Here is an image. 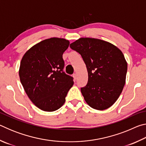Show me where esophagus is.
<instances>
[{"label": "esophagus", "instance_id": "obj_1", "mask_svg": "<svg viewBox=\"0 0 146 146\" xmlns=\"http://www.w3.org/2000/svg\"><path fill=\"white\" fill-rule=\"evenodd\" d=\"M73 76L74 79H75V80H76V78H77V75H76V73H74L73 75Z\"/></svg>", "mask_w": 146, "mask_h": 146}]
</instances>
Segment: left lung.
Here are the masks:
<instances>
[{
    "instance_id": "obj_1",
    "label": "left lung",
    "mask_w": 146,
    "mask_h": 146,
    "mask_svg": "<svg viewBox=\"0 0 146 146\" xmlns=\"http://www.w3.org/2000/svg\"><path fill=\"white\" fill-rule=\"evenodd\" d=\"M70 48L82 56L88 73V81L81 88L84 98L93 109L111 107L125 85L127 64L123 53L115 46L100 39L80 38Z\"/></svg>"
}]
</instances>
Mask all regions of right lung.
Returning a JSON list of instances; mask_svg holds the SVG:
<instances>
[{"label": "right lung", "mask_w": 146, "mask_h": 146, "mask_svg": "<svg viewBox=\"0 0 146 146\" xmlns=\"http://www.w3.org/2000/svg\"><path fill=\"white\" fill-rule=\"evenodd\" d=\"M70 42L51 38L41 41L24 54L19 76L22 85L36 107L54 111L62 106L73 85V78L64 71L62 55Z\"/></svg>", "instance_id": "add662e5"}]
</instances>
